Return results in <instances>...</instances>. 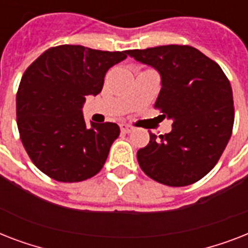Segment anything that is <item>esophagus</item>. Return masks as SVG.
<instances>
[{"mask_svg": "<svg viewBox=\"0 0 248 248\" xmlns=\"http://www.w3.org/2000/svg\"><path fill=\"white\" fill-rule=\"evenodd\" d=\"M132 130H134V127L128 126V124H121V131L124 132V134H130Z\"/></svg>", "mask_w": 248, "mask_h": 248, "instance_id": "1", "label": "esophagus"}]
</instances>
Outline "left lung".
Returning a JSON list of instances; mask_svg holds the SVG:
<instances>
[{
  "label": "left lung",
  "mask_w": 248,
  "mask_h": 248,
  "mask_svg": "<svg viewBox=\"0 0 248 248\" xmlns=\"http://www.w3.org/2000/svg\"><path fill=\"white\" fill-rule=\"evenodd\" d=\"M138 62L155 68L162 89L155 108L172 120L165 135L149 132L138 151L145 175L169 186H185L211 171L231 139L234 124L229 79L212 59L188 45L128 50Z\"/></svg>",
  "instance_id": "1"
}]
</instances>
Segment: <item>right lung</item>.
<instances>
[{"label":"right lung","mask_w":248,"mask_h":248,"mask_svg":"<svg viewBox=\"0 0 248 248\" xmlns=\"http://www.w3.org/2000/svg\"><path fill=\"white\" fill-rule=\"evenodd\" d=\"M127 51H101L60 45L38 56L21 77L16 93V124L29 158L56 181L78 183L104 166L120 127L113 122H85L82 105L97 95L105 73Z\"/></svg>","instance_id":"1"}]
</instances>
